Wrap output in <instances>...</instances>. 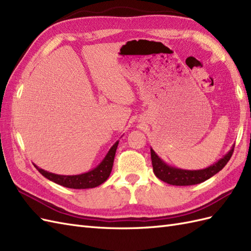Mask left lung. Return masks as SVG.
<instances>
[{
  "label": "left lung",
  "instance_id": "left-lung-1",
  "mask_svg": "<svg viewBox=\"0 0 251 251\" xmlns=\"http://www.w3.org/2000/svg\"><path fill=\"white\" fill-rule=\"evenodd\" d=\"M234 147L227 153L226 156L222 158L220 161L215 164L209 166V168L201 170V171H185L172 168V166L166 165L161 159H160L156 152L151 150V164L152 170L155 175L160 179L169 184L173 185H193L203 182L207 179L214 176L216 173L224 169V166L228 163L231 156H232Z\"/></svg>",
  "mask_w": 251,
  "mask_h": 251
}]
</instances>
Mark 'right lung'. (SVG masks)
I'll use <instances>...</instances> for the list:
<instances>
[{
  "mask_svg": "<svg viewBox=\"0 0 251 251\" xmlns=\"http://www.w3.org/2000/svg\"><path fill=\"white\" fill-rule=\"evenodd\" d=\"M118 142H115L114 145L111 147L110 151H108L107 156L102 160L100 164L92 171L81 175H75V176H63V175H56L53 173H49L42 169L37 168L40 174H42L44 177L48 178L49 180L53 181L57 184H60L62 187L70 188V189H90L99 187L100 184L105 182L110 173L112 171L113 161L115 151L118 149Z\"/></svg>",
  "mask_w": 251,
  "mask_h": 251,
  "instance_id": "1",
  "label": "right lung"
}]
</instances>
